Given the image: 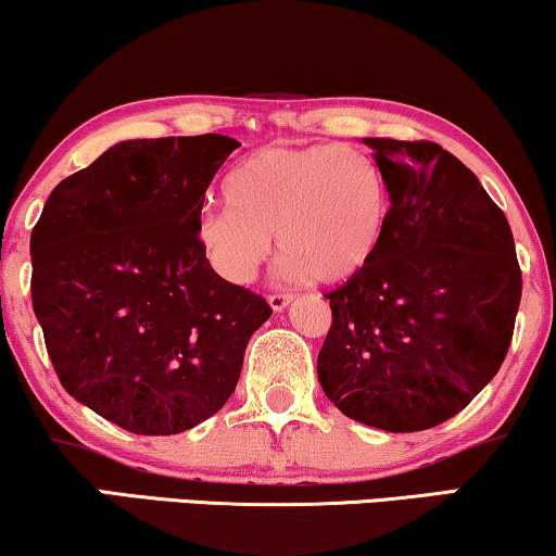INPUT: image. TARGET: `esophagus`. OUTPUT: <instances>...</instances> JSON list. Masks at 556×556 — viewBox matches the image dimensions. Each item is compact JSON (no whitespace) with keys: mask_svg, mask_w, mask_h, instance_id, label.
<instances>
[{"mask_svg":"<svg viewBox=\"0 0 556 556\" xmlns=\"http://www.w3.org/2000/svg\"><path fill=\"white\" fill-rule=\"evenodd\" d=\"M292 300H294L292 294H279V292L277 294H269V305H271L274 313H282Z\"/></svg>","mask_w":556,"mask_h":556,"instance_id":"34e87169","label":"esophagus"}]
</instances>
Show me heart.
<instances>
[{
    "instance_id": "obj_1",
    "label": "heart",
    "mask_w": 556,
    "mask_h": 556,
    "mask_svg": "<svg viewBox=\"0 0 556 556\" xmlns=\"http://www.w3.org/2000/svg\"><path fill=\"white\" fill-rule=\"evenodd\" d=\"M230 205L205 210L200 241L220 277L249 285L277 236L287 277L343 285L382 254L390 192L367 153L341 146H269L228 179Z\"/></svg>"
}]
</instances>
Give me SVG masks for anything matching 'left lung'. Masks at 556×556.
Wrapping results in <instances>:
<instances>
[{
	"instance_id": "obj_1",
	"label": "left lung",
	"mask_w": 556,
	"mask_h": 556,
	"mask_svg": "<svg viewBox=\"0 0 556 556\" xmlns=\"http://www.w3.org/2000/svg\"><path fill=\"white\" fill-rule=\"evenodd\" d=\"M388 181L390 230L362 277L328 292L318 379L343 416L390 433L465 410L501 369L521 305L508 217L431 140L364 138Z\"/></svg>"
}]
</instances>
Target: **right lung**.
Listing matches in <instances>:
<instances>
[{
	"label": "right lung",
	"mask_w": 556,
	"mask_h": 556,
	"mask_svg": "<svg viewBox=\"0 0 556 556\" xmlns=\"http://www.w3.org/2000/svg\"><path fill=\"white\" fill-rule=\"evenodd\" d=\"M238 146L217 132L123 140L63 179L33 228V311L55 375L130 433H181L220 410L271 315L210 266L197 230Z\"/></svg>",
	"instance_id": "add662e5"
}]
</instances>
